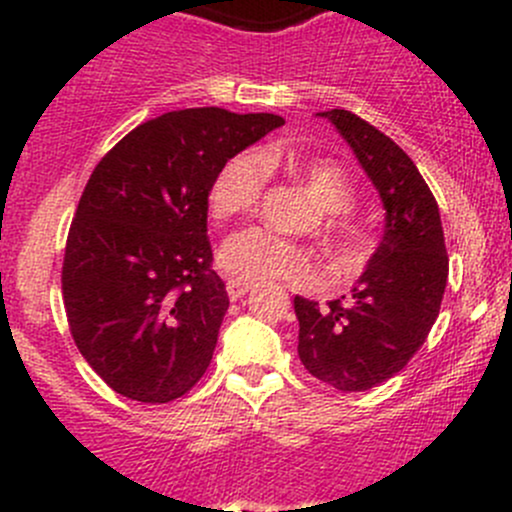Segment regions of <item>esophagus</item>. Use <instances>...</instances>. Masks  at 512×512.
I'll list each match as a JSON object with an SVG mask.
<instances>
[{"instance_id": "esophagus-1", "label": "esophagus", "mask_w": 512, "mask_h": 512, "mask_svg": "<svg viewBox=\"0 0 512 512\" xmlns=\"http://www.w3.org/2000/svg\"><path fill=\"white\" fill-rule=\"evenodd\" d=\"M225 287H227V297H230V299H240V297H245V294L250 292V289H252L250 282L232 280V277H230V280L225 282Z\"/></svg>"}]
</instances>
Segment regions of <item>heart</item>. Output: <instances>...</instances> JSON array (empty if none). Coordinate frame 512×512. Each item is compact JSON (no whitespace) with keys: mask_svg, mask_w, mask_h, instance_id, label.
I'll return each instance as SVG.
<instances>
[{"mask_svg":"<svg viewBox=\"0 0 512 512\" xmlns=\"http://www.w3.org/2000/svg\"><path fill=\"white\" fill-rule=\"evenodd\" d=\"M275 165H285L294 178L302 180L317 203L329 213H342L352 205V183L347 173L332 160L285 156L280 151H262L260 156L237 153L223 163L210 185V218L227 223V220L252 213L265 190L267 168H275ZM327 240L349 265H359L366 257L364 235L349 218L332 215L327 223ZM220 267L232 280L250 282V285L289 282V285L304 287L319 280V262L309 247L285 240L265 227H247L227 237L220 250Z\"/></svg>","mask_w":512,"mask_h":512,"instance_id":"b5f03b06","label":"heart"}]
</instances>
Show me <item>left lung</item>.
Wrapping results in <instances>:
<instances>
[{
  "mask_svg": "<svg viewBox=\"0 0 512 512\" xmlns=\"http://www.w3.org/2000/svg\"><path fill=\"white\" fill-rule=\"evenodd\" d=\"M317 116L352 146L386 210L384 237L349 297L324 307L294 297L304 369L349 394L399 374L426 342L446 292L448 255L438 203L414 160L352 111Z\"/></svg>",
  "mask_w": 512,
  "mask_h": 512,
  "instance_id": "left-lung-1",
  "label": "left lung"
}]
</instances>
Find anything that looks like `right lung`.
Wrapping results in <instances>:
<instances>
[{
  "label": "right lung",
  "mask_w": 512,
  "mask_h": 512,
  "mask_svg": "<svg viewBox=\"0 0 512 512\" xmlns=\"http://www.w3.org/2000/svg\"><path fill=\"white\" fill-rule=\"evenodd\" d=\"M282 123L185 108L98 160L66 237L61 292L76 347L116 394L168 404L210 366L230 299L213 270L208 190L223 163Z\"/></svg>",
  "instance_id": "add662e5"
}]
</instances>
